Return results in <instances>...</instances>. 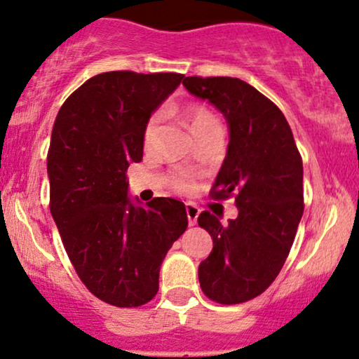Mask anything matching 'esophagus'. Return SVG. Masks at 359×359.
<instances>
[{
	"label": "esophagus",
	"instance_id": "obj_1",
	"mask_svg": "<svg viewBox=\"0 0 359 359\" xmlns=\"http://www.w3.org/2000/svg\"><path fill=\"white\" fill-rule=\"evenodd\" d=\"M185 212H187L189 226H196L198 214H201V210H198V207L189 202V204H185Z\"/></svg>",
	"mask_w": 359,
	"mask_h": 359
}]
</instances>
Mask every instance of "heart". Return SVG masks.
Wrapping results in <instances>:
<instances>
[{"label":"heart","mask_w":359,"mask_h":359,"mask_svg":"<svg viewBox=\"0 0 359 359\" xmlns=\"http://www.w3.org/2000/svg\"><path fill=\"white\" fill-rule=\"evenodd\" d=\"M212 122H215V118H214V115L210 114V111L202 109V107H197V109H194L192 115H191L192 132L197 130V128L204 127V125H207V123H212ZM157 125H158L157 116H152V118L149 120V123H147L145 135H144L145 145H149L150 142H152L155 132H157ZM170 184L177 192H191L194 189V177L189 174V172L179 170V172H175L174 175H172Z\"/></svg>","instance_id":"heart-1"}]
</instances>
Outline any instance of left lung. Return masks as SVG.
Masks as SVG:
<instances>
[{
    "instance_id": "8db88e82",
    "label": "left lung",
    "mask_w": 359,
    "mask_h": 359,
    "mask_svg": "<svg viewBox=\"0 0 359 359\" xmlns=\"http://www.w3.org/2000/svg\"><path fill=\"white\" fill-rule=\"evenodd\" d=\"M182 85L226 118L214 197L236 194L239 210L227 224L207 210L198 215L214 243L198 283L215 303H245L271 286L291 250L304 210L303 161L283 111L254 86L231 76H187Z\"/></svg>"
}]
</instances>
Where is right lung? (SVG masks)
<instances>
[{
	"mask_svg": "<svg viewBox=\"0 0 359 359\" xmlns=\"http://www.w3.org/2000/svg\"><path fill=\"white\" fill-rule=\"evenodd\" d=\"M184 75L107 72L86 80L56 115L48 150L50 210L76 274L118 308L149 303L185 205L128 197L127 168L140 162L150 116Z\"/></svg>",
	"mask_w": 359,
	"mask_h": 359,
	"instance_id": "obj_1",
	"label": "right lung"
}]
</instances>
